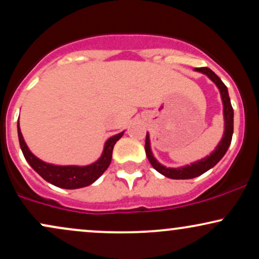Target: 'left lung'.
I'll return each mask as SVG.
<instances>
[{"label":"left lung","mask_w":259,"mask_h":259,"mask_svg":"<svg viewBox=\"0 0 259 259\" xmlns=\"http://www.w3.org/2000/svg\"><path fill=\"white\" fill-rule=\"evenodd\" d=\"M196 72H200L202 74H206V75L212 80L213 82L217 85V88L221 91V96L223 101V112H224V124H225V130L223 134V138L221 142L218 144V146L215 147V150L213 151L209 156L204 157L197 162L191 163L190 165H184V167L179 168H167L164 165H162L160 163L153 157L152 151H151V145H150V136L148 133L146 134V142H145V151H146V156L150 163L152 164V167L156 169L158 173H160L164 177L170 178V179H192V178L200 177L203 173H206L207 170H209L210 168H213L217 163L221 160L224 154L227 153L229 146L231 144V139H233V133H234V109L231 106L230 97L228 94V88L224 85V82L222 81L221 78L214 72L209 69V68L203 67V68H195Z\"/></svg>","instance_id":"1"}]
</instances>
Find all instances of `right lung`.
<instances>
[{
	"label": "right lung",
	"instance_id": "1",
	"mask_svg": "<svg viewBox=\"0 0 259 259\" xmlns=\"http://www.w3.org/2000/svg\"><path fill=\"white\" fill-rule=\"evenodd\" d=\"M123 134L124 133H119L107 140L103 152L101 154L99 160H96L92 164L84 165V167H79V165H55L38 159L36 156H34L30 152V150L26 146L24 139H23L19 127V121H18V138H19L20 148H22L26 162L31 165V168L41 178L49 181L50 184L57 187H62V189L69 190L91 185L94 181H96L101 175L105 173L106 169L111 164L113 147H114L115 142L123 136Z\"/></svg>",
	"mask_w": 259,
	"mask_h": 259
}]
</instances>
